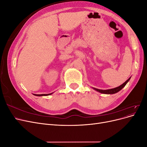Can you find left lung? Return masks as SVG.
<instances>
[{
    "mask_svg": "<svg viewBox=\"0 0 147 147\" xmlns=\"http://www.w3.org/2000/svg\"><path fill=\"white\" fill-rule=\"evenodd\" d=\"M131 79V77L129 78L128 80L124 82V83H123L121 85H120L117 88H115L113 89H109V90H99V89H97L95 88H92L94 89V90L98 91L99 92L102 93V94H115L118 92H119L120 90H121L122 89L126 86V84L127 83V82L129 81V80Z\"/></svg>",
    "mask_w": 147,
    "mask_h": 147,
    "instance_id": "8db88e82",
    "label": "left lung"
}]
</instances>
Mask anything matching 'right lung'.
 <instances>
[{"label":"right lung","mask_w":147,"mask_h":147,"mask_svg":"<svg viewBox=\"0 0 147 147\" xmlns=\"http://www.w3.org/2000/svg\"><path fill=\"white\" fill-rule=\"evenodd\" d=\"M53 94V92L52 93H50V94H34V95H35V96H49V95H51V94Z\"/></svg>","instance_id":"add662e5"}]
</instances>
